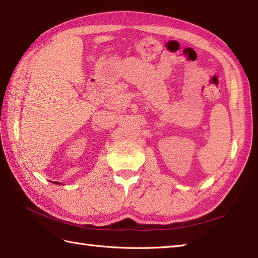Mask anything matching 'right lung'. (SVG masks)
Masks as SVG:
<instances>
[{
    "instance_id": "1",
    "label": "right lung",
    "mask_w": 258,
    "mask_h": 258,
    "mask_svg": "<svg viewBox=\"0 0 258 258\" xmlns=\"http://www.w3.org/2000/svg\"><path fill=\"white\" fill-rule=\"evenodd\" d=\"M55 183H56V182H55Z\"/></svg>"
}]
</instances>
